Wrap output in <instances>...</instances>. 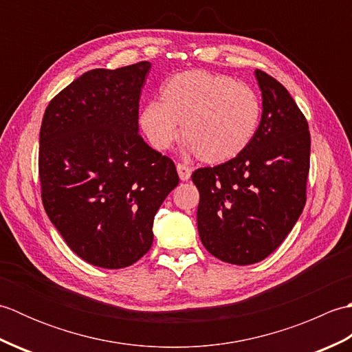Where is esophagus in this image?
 I'll list each match as a JSON object with an SVG mask.
<instances>
[{"mask_svg":"<svg viewBox=\"0 0 352 352\" xmlns=\"http://www.w3.org/2000/svg\"><path fill=\"white\" fill-rule=\"evenodd\" d=\"M177 172H178V177H180L182 182H188L190 175H192V168L188 166V164H184V163H178L177 164Z\"/></svg>","mask_w":352,"mask_h":352,"instance_id":"obj_1","label":"esophagus"}]
</instances>
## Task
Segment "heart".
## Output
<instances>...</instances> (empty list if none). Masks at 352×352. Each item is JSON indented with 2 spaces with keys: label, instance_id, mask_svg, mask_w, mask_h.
<instances>
[{
  "label": "heart",
  "instance_id": "1",
  "mask_svg": "<svg viewBox=\"0 0 352 352\" xmlns=\"http://www.w3.org/2000/svg\"><path fill=\"white\" fill-rule=\"evenodd\" d=\"M260 118L261 102L252 87L222 74L193 69L164 81L160 101L145 104L139 125L149 145L166 151L182 124L190 153L207 163H223L248 148Z\"/></svg>",
  "mask_w": 352,
  "mask_h": 352
}]
</instances>
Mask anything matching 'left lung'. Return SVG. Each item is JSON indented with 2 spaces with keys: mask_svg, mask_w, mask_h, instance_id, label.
I'll list each match as a JSON object with an SVG mask.
<instances>
[{
  "mask_svg": "<svg viewBox=\"0 0 352 352\" xmlns=\"http://www.w3.org/2000/svg\"><path fill=\"white\" fill-rule=\"evenodd\" d=\"M256 77L263 113L252 142L234 159L192 174L201 242L233 265L257 263L278 248L307 199V119L280 81L260 69Z\"/></svg>",
  "mask_w": 352,
  "mask_h": 352,
  "instance_id": "left-lung-1",
  "label": "left lung"
}]
</instances>
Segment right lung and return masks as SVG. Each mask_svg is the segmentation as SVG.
I'll return each instance as SVG.
<instances>
[{
  "instance_id": "right-lung-1",
  "label": "right lung",
  "mask_w": 352,
  "mask_h": 352,
  "mask_svg": "<svg viewBox=\"0 0 352 352\" xmlns=\"http://www.w3.org/2000/svg\"><path fill=\"white\" fill-rule=\"evenodd\" d=\"M151 63L92 69L58 92L39 136L42 203L87 263L126 267L153 245V222L178 184L175 164L142 139L139 98Z\"/></svg>"
}]
</instances>
